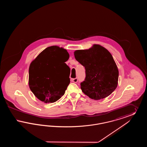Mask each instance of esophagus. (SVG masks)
I'll return each instance as SVG.
<instances>
[{"label": "esophagus", "mask_w": 147, "mask_h": 147, "mask_svg": "<svg viewBox=\"0 0 147 147\" xmlns=\"http://www.w3.org/2000/svg\"><path fill=\"white\" fill-rule=\"evenodd\" d=\"M71 82H73V83H76L78 82V79L77 78H73V79H71Z\"/></svg>", "instance_id": "34e87169"}]
</instances>
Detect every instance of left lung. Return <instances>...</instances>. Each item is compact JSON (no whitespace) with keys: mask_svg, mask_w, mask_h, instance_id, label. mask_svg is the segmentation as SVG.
<instances>
[{"mask_svg":"<svg viewBox=\"0 0 147 147\" xmlns=\"http://www.w3.org/2000/svg\"><path fill=\"white\" fill-rule=\"evenodd\" d=\"M74 55L85 69V79L80 84L84 94L95 100L112 94L118 85L119 73L110 52L95 44L89 49L76 50Z\"/></svg>","mask_w":147,"mask_h":147,"instance_id":"obj_1","label":"left lung"}]
</instances>
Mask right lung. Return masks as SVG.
<instances>
[{
  "label": "right lung",
  "mask_w": 147,
  "mask_h": 147,
  "mask_svg": "<svg viewBox=\"0 0 147 147\" xmlns=\"http://www.w3.org/2000/svg\"><path fill=\"white\" fill-rule=\"evenodd\" d=\"M69 58L66 49L52 46L42 51L30 63L28 85L38 99L52 103L64 94L70 83V68L65 63Z\"/></svg>",
  "instance_id": "add662e5"
}]
</instances>
